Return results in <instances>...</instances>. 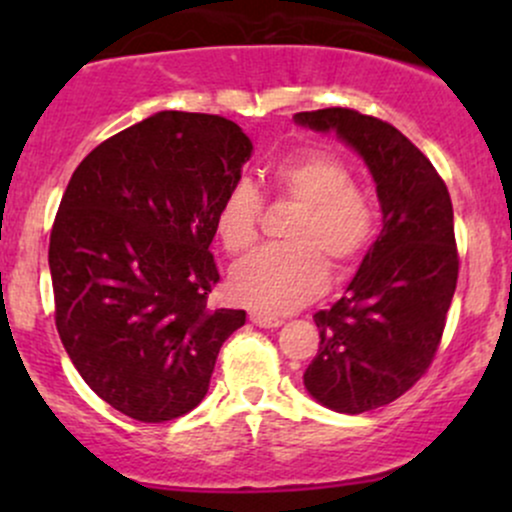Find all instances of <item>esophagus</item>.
<instances>
[{
  "mask_svg": "<svg viewBox=\"0 0 512 512\" xmlns=\"http://www.w3.org/2000/svg\"><path fill=\"white\" fill-rule=\"evenodd\" d=\"M250 322L255 327H264V330H274V327H281V320L274 315H262V313H250Z\"/></svg>",
  "mask_w": 512,
  "mask_h": 512,
  "instance_id": "1",
  "label": "esophagus"
}]
</instances>
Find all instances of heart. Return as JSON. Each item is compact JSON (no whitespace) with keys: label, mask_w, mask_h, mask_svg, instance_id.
<instances>
[{"label":"heart","mask_w":512,"mask_h":512,"mask_svg":"<svg viewBox=\"0 0 512 512\" xmlns=\"http://www.w3.org/2000/svg\"><path fill=\"white\" fill-rule=\"evenodd\" d=\"M276 192L301 204L289 228V245H269L240 260L228 276L238 303L260 313H289L313 301L327 286L332 267H351L378 231V211L351 173L327 154H303L279 163ZM262 195L250 180L233 182L216 209V233L228 252L248 250L257 240Z\"/></svg>","instance_id":"heart-1"}]
</instances>
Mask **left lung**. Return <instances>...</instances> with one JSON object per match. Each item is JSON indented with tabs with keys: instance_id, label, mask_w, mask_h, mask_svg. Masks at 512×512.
Listing matches in <instances>:
<instances>
[{
	"instance_id": "1",
	"label": "left lung",
	"mask_w": 512,
	"mask_h": 512,
	"mask_svg": "<svg viewBox=\"0 0 512 512\" xmlns=\"http://www.w3.org/2000/svg\"><path fill=\"white\" fill-rule=\"evenodd\" d=\"M293 120L334 132L363 158L383 211L344 296L313 315L320 349L303 373L322 407L361 414L402 397L436 356L460 269L452 202L431 161L378 117L325 108Z\"/></svg>"
}]
</instances>
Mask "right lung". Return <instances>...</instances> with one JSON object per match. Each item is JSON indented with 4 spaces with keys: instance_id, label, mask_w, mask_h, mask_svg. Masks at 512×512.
<instances>
[{
    "instance_id": "add662e5",
    "label": "right lung",
    "mask_w": 512,
    "mask_h": 512,
    "mask_svg": "<svg viewBox=\"0 0 512 512\" xmlns=\"http://www.w3.org/2000/svg\"><path fill=\"white\" fill-rule=\"evenodd\" d=\"M252 142L219 115L163 110L105 139L74 170L50 233L55 325L86 385L144 424L209 390L245 310H209L216 209Z\"/></svg>"
}]
</instances>
